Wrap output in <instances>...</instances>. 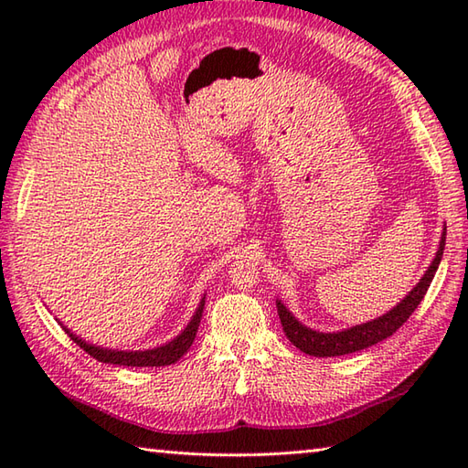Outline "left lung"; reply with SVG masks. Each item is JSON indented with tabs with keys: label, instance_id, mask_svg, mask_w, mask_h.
<instances>
[{
	"label": "left lung",
	"instance_id": "8db88e82",
	"mask_svg": "<svg viewBox=\"0 0 468 468\" xmlns=\"http://www.w3.org/2000/svg\"><path fill=\"white\" fill-rule=\"evenodd\" d=\"M444 241H446V225L442 229V235H441L439 251H436L432 263L429 265V270L424 271L422 280L412 287L404 300H400V303H396L390 312H386L384 315L376 317V320H372V322L352 325L342 332H330V334L315 332V330H312V327H307L300 320H297V317L282 303V300H277L275 302L277 314H280V320H282L287 340H290L295 347H300L303 354H310L315 357H332V356H344V354L364 350V347H370L378 342L386 340V337H390L406 320H409L412 312L422 302L426 292H429L432 277H434L436 270H439V263L442 260Z\"/></svg>",
	"mask_w": 468,
	"mask_h": 468
}]
</instances>
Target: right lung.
I'll return each instance as SVG.
<instances>
[{"label":"right lung","mask_w":468,"mask_h":468,"mask_svg":"<svg viewBox=\"0 0 468 468\" xmlns=\"http://www.w3.org/2000/svg\"><path fill=\"white\" fill-rule=\"evenodd\" d=\"M203 307H205V297L201 302H198L197 312L191 317V322L186 324L185 330L178 334L176 337H173L171 342H166V344L158 346V347H153V350H134V352L108 350V347L88 344L86 340H82L80 335H76V334H72V330H68V327L62 322H59V325H62L64 332L69 337H72V342H76L84 352H88L92 357H96L98 362L114 364V366H133V367L168 366V364H175L176 360H181V357L188 352V347L193 346L195 337H197L198 324H201V317H203Z\"/></svg>","instance_id":"1"}]
</instances>
